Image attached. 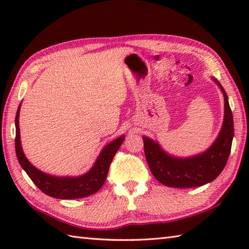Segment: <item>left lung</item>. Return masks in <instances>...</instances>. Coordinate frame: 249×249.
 Returning <instances> with one entry per match:
<instances>
[{"label":"left lung","instance_id":"1","mask_svg":"<svg viewBox=\"0 0 249 249\" xmlns=\"http://www.w3.org/2000/svg\"><path fill=\"white\" fill-rule=\"evenodd\" d=\"M217 83L225 97V119L218 138L208 151L184 160L176 158L166 154L158 143L143 137L147 165L157 181L166 186L177 188L202 186L214 181L224 170L230 155L234 134L233 115L227 93L221 84Z\"/></svg>","mask_w":249,"mask_h":249}]
</instances>
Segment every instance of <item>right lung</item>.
Instances as JSON below:
<instances>
[{"label": "right lung", "mask_w": 249, "mask_h": 249, "mask_svg": "<svg viewBox=\"0 0 249 249\" xmlns=\"http://www.w3.org/2000/svg\"><path fill=\"white\" fill-rule=\"evenodd\" d=\"M19 109L16 114V138L15 147L18 161L26 174L44 194L57 199H78L95 194L103 186L115 153L124 141V136L113 140L100 153L94 167L84 176L78 178H55L41 172L32 166L26 160L20 143Z\"/></svg>", "instance_id": "right-lung-1"}]
</instances>
